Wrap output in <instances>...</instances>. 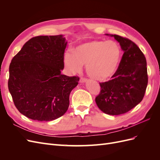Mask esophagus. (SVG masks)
<instances>
[{
  "instance_id": "obj_1",
  "label": "esophagus",
  "mask_w": 160,
  "mask_h": 160,
  "mask_svg": "<svg viewBox=\"0 0 160 160\" xmlns=\"http://www.w3.org/2000/svg\"><path fill=\"white\" fill-rule=\"evenodd\" d=\"M87 81H88V79H85V78H83V77L80 79V82H81V83H86Z\"/></svg>"
}]
</instances>
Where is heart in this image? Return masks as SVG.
Returning a JSON list of instances; mask_svg holds the SVG:
<instances>
[{"instance_id": "heart-1", "label": "heart", "mask_w": 160, "mask_h": 160, "mask_svg": "<svg viewBox=\"0 0 160 160\" xmlns=\"http://www.w3.org/2000/svg\"><path fill=\"white\" fill-rule=\"evenodd\" d=\"M122 59V49L112 41H91L77 46L72 52L64 55L65 66L72 72L81 71L85 65L87 73L98 81L112 77L117 71Z\"/></svg>"}]
</instances>
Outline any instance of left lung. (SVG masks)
I'll list each match as a JSON object with an SVG mask.
<instances>
[{
    "label": "left lung",
    "mask_w": 160,
    "mask_h": 160,
    "mask_svg": "<svg viewBox=\"0 0 160 160\" xmlns=\"http://www.w3.org/2000/svg\"><path fill=\"white\" fill-rule=\"evenodd\" d=\"M113 37L123 51L112 79L100 83L101 91L95 102L103 113L118 115L128 112L142 101L148 82L147 62L136 44L117 35Z\"/></svg>",
    "instance_id": "8db88e82"
}]
</instances>
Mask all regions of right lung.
<instances>
[{"mask_svg":"<svg viewBox=\"0 0 160 160\" xmlns=\"http://www.w3.org/2000/svg\"><path fill=\"white\" fill-rule=\"evenodd\" d=\"M67 44L62 35L35 37L12 58L8 90L19 112L28 118L48 122L68 109L69 95L79 78L61 72Z\"/></svg>","mask_w":160,"mask_h":160,"instance_id":"add662e5","label":"right lung"}]
</instances>
